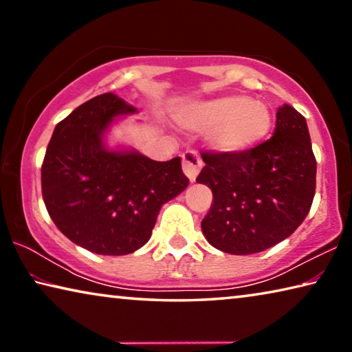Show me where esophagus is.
<instances>
[{
  "mask_svg": "<svg viewBox=\"0 0 352 352\" xmlns=\"http://www.w3.org/2000/svg\"><path fill=\"white\" fill-rule=\"evenodd\" d=\"M182 168L184 175L189 178L190 183L195 182V178H197L199 172L201 169V160L199 157V153L195 151H186L183 153V163H182Z\"/></svg>",
  "mask_w": 352,
  "mask_h": 352,
  "instance_id": "esophagus-1",
  "label": "esophagus"
}]
</instances>
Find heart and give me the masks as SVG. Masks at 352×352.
Listing matches in <instances>:
<instances>
[{
    "label": "heart",
    "mask_w": 352,
    "mask_h": 352,
    "mask_svg": "<svg viewBox=\"0 0 352 352\" xmlns=\"http://www.w3.org/2000/svg\"><path fill=\"white\" fill-rule=\"evenodd\" d=\"M180 122L194 132H211L208 141L214 151L241 153L269 135L272 113L265 104L231 94L190 105L180 116Z\"/></svg>",
    "instance_id": "obj_1"
}]
</instances>
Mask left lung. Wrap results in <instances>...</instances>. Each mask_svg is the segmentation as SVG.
<instances>
[{"mask_svg":"<svg viewBox=\"0 0 352 352\" xmlns=\"http://www.w3.org/2000/svg\"><path fill=\"white\" fill-rule=\"evenodd\" d=\"M197 177L212 190L201 231L214 248L253 254L302 223L315 195V162L306 119L284 104L273 136L241 153L204 152Z\"/></svg>","mask_w":352,"mask_h":352,"instance_id":"left-lung-1","label":"left lung"}]
</instances>
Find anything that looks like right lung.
<instances>
[{
	"label": "right lung",
	"instance_id": "1",
	"mask_svg": "<svg viewBox=\"0 0 352 352\" xmlns=\"http://www.w3.org/2000/svg\"><path fill=\"white\" fill-rule=\"evenodd\" d=\"M133 113V105L113 93L87 100L57 124L41 166V194L52 222L96 254L141 248L162 206L189 183L180 157L153 162L135 148H109L111 124Z\"/></svg>",
	"mask_w": 352,
	"mask_h": 352
}]
</instances>
